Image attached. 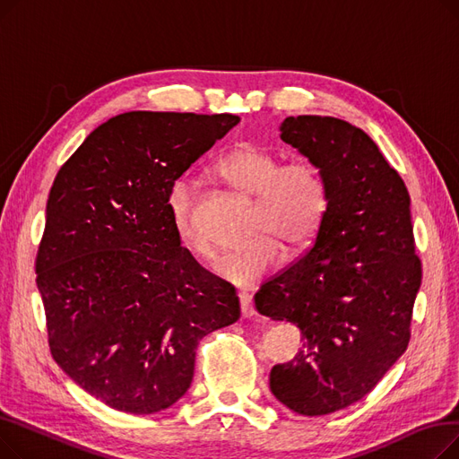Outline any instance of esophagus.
<instances>
[{
    "label": "esophagus",
    "instance_id": "esophagus-1",
    "mask_svg": "<svg viewBox=\"0 0 459 459\" xmlns=\"http://www.w3.org/2000/svg\"><path fill=\"white\" fill-rule=\"evenodd\" d=\"M238 299H239V307H242V316L244 318H253L256 315V310L251 305V298L247 294H239Z\"/></svg>",
    "mask_w": 459,
    "mask_h": 459
}]
</instances>
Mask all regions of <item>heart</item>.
Instances as JSON below:
<instances>
[{"label": "heart", "instance_id": "1", "mask_svg": "<svg viewBox=\"0 0 459 459\" xmlns=\"http://www.w3.org/2000/svg\"><path fill=\"white\" fill-rule=\"evenodd\" d=\"M215 171L239 195L255 199L249 221L253 239L225 255L215 266L223 281L251 288L268 277L282 258L279 238L290 253L307 247L322 227L327 191L318 169L303 160L281 165V158L256 144H239L215 165ZM169 213L178 246L199 260L213 256V246L195 212V187L187 180L173 184Z\"/></svg>", "mask_w": 459, "mask_h": 459}]
</instances>
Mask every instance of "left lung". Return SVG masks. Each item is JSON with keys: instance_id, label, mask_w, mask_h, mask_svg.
<instances>
[{"instance_id": "1", "label": "left lung", "mask_w": 459, "mask_h": 459, "mask_svg": "<svg viewBox=\"0 0 459 459\" xmlns=\"http://www.w3.org/2000/svg\"><path fill=\"white\" fill-rule=\"evenodd\" d=\"M281 139L315 165L327 212L312 247L260 286L255 307L299 327L303 350L270 372V391L320 417L368 394L409 344L422 270L409 193L377 144L346 120L286 117Z\"/></svg>"}]
</instances>
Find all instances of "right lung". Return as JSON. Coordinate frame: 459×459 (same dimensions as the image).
Here are the masks:
<instances>
[{"label": "right lung", "instance_id": "obj_1", "mask_svg": "<svg viewBox=\"0 0 459 459\" xmlns=\"http://www.w3.org/2000/svg\"><path fill=\"white\" fill-rule=\"evenodd\" d=\"M239 117L130 111L59 169L37 286L61 370L117 411L152 415L189 389L199 341L239 318L234 288L180 246L173 184Z\"/></svg>", "mask_w": 459, "mask_h": 459}]
</instances>
